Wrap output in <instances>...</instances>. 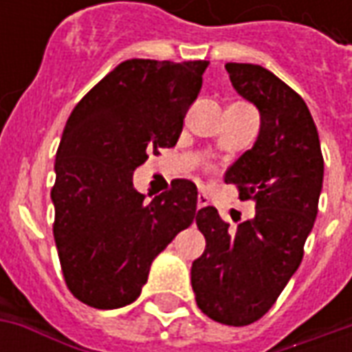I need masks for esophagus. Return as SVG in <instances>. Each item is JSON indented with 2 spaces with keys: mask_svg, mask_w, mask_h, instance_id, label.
<instances>
[{
  "mask_svg": "<svg viewBox=\"0 0 352 352\" xmlns=\"http://www.w3.org/2000/svg\"><path fill=\"white\" fill-rule=\"evenodd\" d=\"M207 204H209V198H207V194H204V192H199V194H198V209H201V207H206Z\"/></svg>",
  "mask_w": 352,
  "mask_h": 352,
  "instance_id": "esophagus-1",
  "label": "esophagus"
}]
</instances>
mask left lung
<instances>
[{"instance_id": "8db88e82", "label": "left lung", "mask_w": 352, "mask_h": 352, "mask_svg": "<svg viewBox=\"0 0 352 352\" xmlns=\"http://www.w3.org/2000/svg\"><path fill=\"white\" fill-rule=\"evenodd\" d=\"M236 92L260 113L251 151L226 171L239 199L254 201V217L237 228L214 207L196 213L206 251L192 262V290L207 317L247 326L264 317L298 265L317 219L324 160L305 101L262 65H224Z\"/></svg>"}]
</instances>
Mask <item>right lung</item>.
Segmentation results:
<instances>
[{"label":"right lung","mask_w":352,"mask_h":352,"mask_svg":"<svg viewBox=\"0 0 352 352\" xmlns=\"http://www.w3.org/2000/svg\"><path fill=\"white\" fill-rule=\"evenodd\" d=\"M209 62L126 60L75 105L50 192L72 294L96 309L135 302L153 260L196 219L198 188L175 179L151 201L133 188L146 154L177 145Z\"/></svg>","instance_id":"obj_1"}]
</instances>
